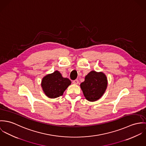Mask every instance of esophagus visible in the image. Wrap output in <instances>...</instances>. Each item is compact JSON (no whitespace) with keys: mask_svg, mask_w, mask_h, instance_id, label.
I'll return each mask as SVG.
<instances>
[{"mask_svg":"<svg viewBox=\"0 0 146 146\" xmlns=\"http://www.w3.org/2000/svg\"><path fill=\"white\" fill-rule=\"evenodd\" d=\"M73 83L74 84H78V83H79V81H78V80H76L73 81Z\"/></svg>","mask_w":146,"mask_h":146,"instance_id":"obj_1","label":"esophagus"}]
</instances>
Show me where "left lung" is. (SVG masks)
I'll use <instances>...</instances> for the list:
<instances>
[{"instance_id":"8db88e82","label":"left lung","mask_w":146,"mask_h":146,"mask_svg":"<svg viewBox=\"0 0 146 146\" xmlns=\"http://www.w3.org/2000/svg\"><path fill=\"white\" fill-rule=\"evenodd\" d=\"M108 86L107 77L102 72H90L84 81L80 84L86 98L91 102L95 101L102 96Z\"/></svg>"}]
</instances>
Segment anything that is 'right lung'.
Listing matches in <instances>:
<instances>
[{"instance_id":"right-lung-1","label":"right lung","mask_w":146,"mask_h":146,"mask_svg":"<svg viewBox=\"0 0 146 146\" xmlns=\"http://www.w3.org/2000/svg\"><path fill=\"white\" fill-rule=\"evenodd\" d=\"M70 84L71 81L67 78H63L61 73L56 70L42 78L41 87L48 97L55 98L63 95Z\"/></svg>"}]
</instances>
